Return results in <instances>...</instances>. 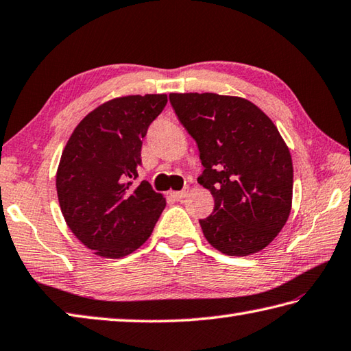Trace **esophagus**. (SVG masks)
<instances>
[{"mask_svg": "<svg viewBox=\"0 0 351 351\" xmlns=\"http://www.w3.org/2000/svg\"><path fill=\"white\" fill-rule=\"evenodd\" d=\"M171 197L176 199V201H182V199L189 195V187H184L181 191H171Z\"/></svg>", "mask_w": 351, "mask_h": 351, "instance_id": "34e87169", "label": "esophagus"}]
</instances>
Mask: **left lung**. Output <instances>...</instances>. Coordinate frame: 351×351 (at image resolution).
I'll use <instances>...</instances> for the list:
<instances>
[{"instance_id": "1", "label": "left lung", "mask_w": 351, "mask_h": 351, "mask_svg": "<svg viewBox=\"0 0 351 351\" xmlns=\"http://www.w3.org/2000/svg\"><path fill=\"white\" fill-rule=\"evenodd\" d=\"M204 166L197 182L215 197L201 219L208 243L226 256L266 248L292 207L291 152L277 126L250 100L215 93L169 95Z\"/></svg>"}]
</instances>
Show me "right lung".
Masks as SVG:
<instances>
[{"label":"right lung","mask_w":351,"mask_h":351,"mask_svg":"<svg viewBox=\"0 0 351 351\" xmlns=\"http://www.w3.org/2000/svg\"><path fill=\"white\" fill-rule=\"evenodd\" d=\"M167 103L166 94L125 95L103 103L74 129L56 175L68 228L106 258L138 250L154 231L166 199L147 181L134 185L147 129Z\"/></svg>","instance_id":"add662e5"}]
</instances>
